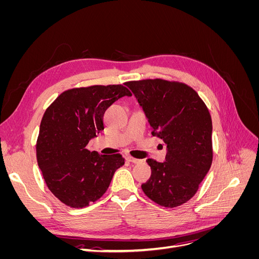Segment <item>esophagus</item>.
Returning <instances> with one entry per match:
<instances>
[{
  "mask_svg": "<svg viewBox=\"0 0 259 259\" xmlns=\"http://www.w3.org/2000/svg\"><path fill=\"white\" fill-rule=\"evenodd\" d=\"M126 160H127L128 162H131V163H134V164H137V163L142 162V160H138V159L133 158V156H131V155H127V156H126Z\"/></svg>",
  "mask_w": 259,
  "mask_h": 259,
  "instance_id": "obj_1",
  "label": "esophagus"
}]
</instances>
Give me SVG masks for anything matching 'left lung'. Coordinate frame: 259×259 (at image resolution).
I'll use <instances>...</instances> for the list:
<instances>
[{
	"label": "left lung",
	"instance_id": "1",
	"mask_svg": "<svg viewBox=\"0 0 259 259\" xmlns=\"http://www.w3.org/2000/svg\"><path fill=\"white\" fill-rule=\"evenodd\" d=\"M152 127L166 145L165 162L148 159L151 177L142 185L145 194L164 207H176L198 191L211 165L210 114L190 86L161 79L125 83Z\"/></svg>",
	"mask_w": 259,
	"mask_h": 259
}]
</instances>
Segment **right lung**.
Instances as JSON below:
<instances>
[{
  "instance_id": "obj_1",
  "label": "right lung",
  "mask_w": 259,
  "mask_h": 259,
  "mask_svg": "<svg viewBox=\"0 0 259 259\" xmlns=\"http://www.w3.org/2000/svg\"><path fill=\"white\" fill-rule=\"evenodd\" d=\"M132 93L123 85H94L64 92L46 109L36 142V159L46 185L66 205L89 206L103 197L121 154L90 151V140L104 131V114Z\"/></svg>"
}]
</instances>
